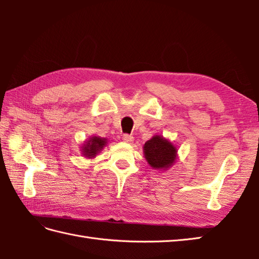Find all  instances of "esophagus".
I'll return each mask as SVG.
<instances>
[{"mask_svg": "<svg viewBox=\"0 0 259 259\" xmlns=\"http://www.w3.org/2000/svg\"><path fill=\"white\" fill-rule=\"evenodd\" d=\"M122 140L124 142H126V144H133L134 142V137L131 135H123L122 136Z\"/></svg>", "mask_w": 259, "mask_h": 259, "instance_id": "34e87169", "label": "esophagus"}]
</instances>
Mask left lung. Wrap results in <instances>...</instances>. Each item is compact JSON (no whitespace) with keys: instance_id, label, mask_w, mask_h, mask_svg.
Instances as JSON below:
<instances>
[{"instance_id":"obj_1","label":"left lung","mask_w":259,"mask_h":259,"mask_svg":"<svg viewBox=\"0 0 259 259\" xmlns=\"http://www.w3.org/2000/svg\"><path fill=\"white\" fill-rule=\"evenodd\" d=\"M177 148L160 135L153 136L144 146V155L152 169L168 170L177 161Z\"/></svg>"}]
</instances>
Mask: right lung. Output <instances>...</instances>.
<instances>
[{
  "label": "right lung",
  "mask_w": 259,
  "mask_h": 259,
  "mask_svg": "<svg viewBox=\"0 0 259 259\" xmlns=\"http://www.w3.org/2000/svg\"><path fill=\"white\" fill-rule=\"evenodd\" d=\"M107 138H102V137L99 136H93L83 142V145L80 147V151L84 158L93 159L97 157L99 152H101V150H103V148L107 146Z\"/></svg>",
  "instance_id": "right-lung-1"
}]
</instances>
